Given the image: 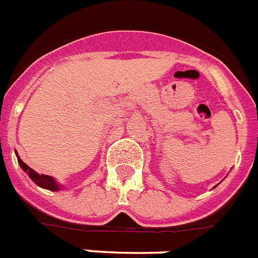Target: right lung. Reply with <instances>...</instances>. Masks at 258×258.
<instances>
[{
    "label": "right lung",
    "instance_id": "right-lung-1",
    "mask_svg": "<svg viewBox=\"0 0 258 258\" xmlns=\"http://www.w3.org/2000/svg\"><path fill=\"white\" fill-rule=\"evenodd\" d=\"M18 163L19 166L23 168L24 172H27L28 176H30V179L32 180V181L36 184V185L41 186V188H45V189H49V190H58L60 189V186H58V184H57L56 181H54L50 176H47V175H39V173L36 172V171H34L32 168H30V167L26 164V163L23 162V160L21 159L18 156Z\"/></svg>",
    "mask_w": 258,
    "mask_h": 258
}]
</instances>
